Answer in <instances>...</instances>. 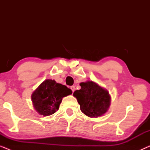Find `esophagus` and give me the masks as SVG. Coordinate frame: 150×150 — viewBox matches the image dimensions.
I'll return each instance as SVG.
<instances>
[{"label": "esophagus", "instance_id": "1", "mask_svg": "<svg viewBox=\"0 0 150 150\" xmlns=\"http://www.w3.org/2000/svg\"><path fill=\"white\" fill-rule=\"evenodd\" d=\"M70 89H71V91H72V92H74L75 91V86H71Z\"/></svg>", "mask_w": 150, "mask_h": 150}]
</instances>
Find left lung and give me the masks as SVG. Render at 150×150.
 Returning <instances> with one entry per match:
<instances>
[{
	"instance_id": "8db88e82",
	"label": "left lung",
	"mask_w": 150,
	"mask_h": 150,
	"mask_svg": "<svg viewBox=\"0 0 150 150\" xmlns=\"http://www.w3.org/2000/svg\"><path fill=\"white\" fill-rule=\"evenodd\" d=\"M81 89L74 92L80 104L81 110L89 117H98L107 111L110 104V96L107 90L93 81L80 83Z\"/></svg>"
}]
</instances>
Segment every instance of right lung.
<instances>
[{"label":"right lung","mask_w":150,"mask_h":150,"mask_svg":"<svg viewBox=\"0 0 150 150\" xmlns=\"http://www.w3.org/2000/svg\"><path fill=\"white\" fill-rule=\"evenodd\" d=\"M71 90L54 80L47 79L35 90L31 99L35 109L39 114L48 116L59 109L63 97L70 95Z\"/></svg>","instance_id":"add662e5"}]
</instances>
